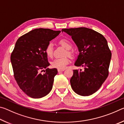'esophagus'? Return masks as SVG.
<instances>
[{
    "mask_svg": "<svg viewBox=\"0 0 124 124\" xmlns=\"http://www.w3.org/2000/svg\"><path fill=\"white\" fill-rule=\"evenodd\" d=\"M64 70H58V72H63Z\"/></svg>",
    "mask_w": 124,
    "mask_h": 124,
    "instance_id": "34e87169",
    "label": "esophagus"
}]
</instances>
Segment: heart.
Here are the masks:
<instances>
[{"label": "heart", "instance_id": "obj_1", "mask_svg": "<svg viewBox=\"0 0 124 124\" xmlns=\"http://www.w3.org/2000/svg\"><path fill=\"white\" fill-rule=\"evenodd\" d=\"M59 43L61 45L67 49V50H70L72 47V45L70 42L67 39H63L60 40ZM45 53L46 55L49 57L51 58L53 56L54 54V47L53 45L51 43L48 44L45 48ZM68 54L69 55L72 54V52L70 50H68L67 52V54ZM70 63V60L68 57H64L61 58H56L53 61L51 62V66L54 68H57L58 70H64L66 68L69 63Z\"/></svg>", "mask_w": 124, "mask_h": 124}]
</instances>
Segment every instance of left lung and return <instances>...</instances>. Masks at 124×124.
I'll list each match as a JSON object with an SVG mask.
<instances>
[{
    "instance_id": "left-lung-1",
    "label": "left lung",
    "mask_w": 124,
    "mask_h": 124,
    "mask_svg": "<svg viewBox=\"0 0 124 124\" xmlns=\"http://www.w3.org/2000/svg\"><path fill=\"white\" fill-rule=\"evenodd\" d=\"M78 47L79 54L74 65L84 70H73L70 83L75 93L83 96L95 93L107 78L112 53L103 35L85 27L62 29Z\"/></svg>"
}]
</instances>
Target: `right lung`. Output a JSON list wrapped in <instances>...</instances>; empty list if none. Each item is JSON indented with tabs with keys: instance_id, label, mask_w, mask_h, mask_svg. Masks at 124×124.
I'll list each match as a JSON object with an SVG mask.
<instances>
[{
	"instance_id": "1",
	"label": "right lung",
	"mask_w": 124,
	"mask_h": 124,
	"mask_svg": "<svg viewBox=\"0 0 124 124\" xmlns=\"http://www.w3.org/2000/svg\"><path fill=\"white\" fill-rule=\"evenodd\" d=\"M61 32L37 28L20 37L11 54L14 75L21 89L33 98H40L51 91L57 69H49L45 48ZM45 69V70H44ZM44 71L45 73L42 74Z\"/></svg>"
}]
</instances>
